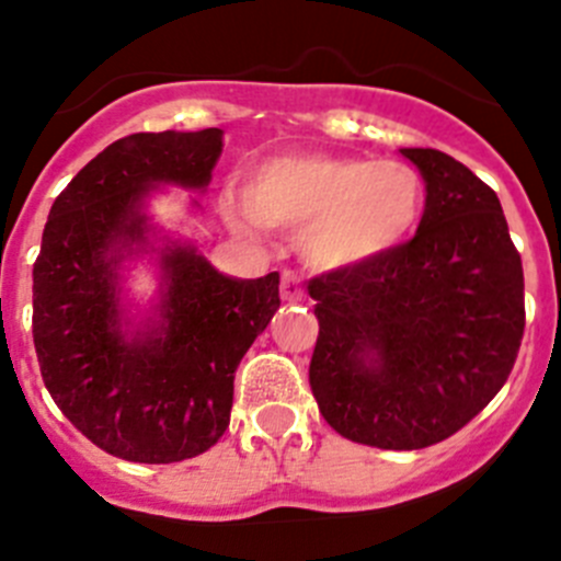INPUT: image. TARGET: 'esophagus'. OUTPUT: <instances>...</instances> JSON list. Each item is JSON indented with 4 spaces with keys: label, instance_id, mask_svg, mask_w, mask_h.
I'll use <instances>...</instances> for the list:
<instances>
[{
    "label": "esophagus",
    "instance_id": "34e87169",
    "mask_svg": "<svg viewBox=\"0 0 561 561\" xmlns=\"http://www.w3.org/2000/svg\"><path fill=\"white\" fill-rule=\"evenodd\" d=\"M280 297L289 302L302 300V286H300V275L295 270H284L280 272Z\"/></svg>",
    "mask_w": 561,
    "mask_h": 561
}]
</instances>
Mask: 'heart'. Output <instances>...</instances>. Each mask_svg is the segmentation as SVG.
Returning <instances> with one entry per match:
<instances>
[{
	"mask_svg": "<svg viewBox=\"0 0 561 561\" xmlns=\"http://www.w3.org/2000/svg\"><path fill=\"white\" fill-rule=\"evenodd\" d=\"M423 203V178L398 158L277 156L255 169L239 225L302 230L308 264L351 270L403 244Z\"/></svg>",
	"mask_w": 561,
	"mask_h": 561,
	"instance_id": "heart-1",
	"label": "heart"
}]
</instances>
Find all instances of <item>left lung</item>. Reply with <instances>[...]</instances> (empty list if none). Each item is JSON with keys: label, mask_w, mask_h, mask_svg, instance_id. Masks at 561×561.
Segmentation results:
<instances>
[{"label": "left lung", "mask_w": 561, "mask_h": 561, "mask_svg": "<svg viewBox=\"0 0 561 561\" xmlns=\"http://www.w3.org/2000/svg\"><path fill=\"white\" fill-rule=\"evenodd\" d=\"M403 156L428 192L414 239L308 280L320 414L381 450L428 448L465 428L506 383L526 328L523 261L497 194L445 152Z\"/></svg>", "instance_id": "1"}]
</instances>
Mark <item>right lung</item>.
<instances>
[{
  "label": "right lung",
  "instance_id": "right-lung-1",
  "mask_svg": "<svg viewBox=\"0 0 561 561\" xmlns=\"http://www.w3.org/2000/svg\"><path fill=\"white\" fill-rule=\"evenodd\" d=\"M219 152V127L113 141L58 194L33 264V342L46 389L96 448L138 465H172L217 445L236 367L280 306L277 272L236 280L174 247L161 259V325L122 336L113 266L116 247L147 241L144 194L158 183L208 186Z\"/></svg>",
  "mask_w": 561,
  "mask_h": 561
}]
</instances>
